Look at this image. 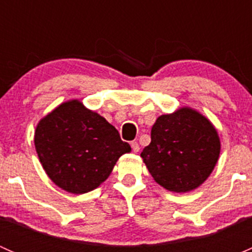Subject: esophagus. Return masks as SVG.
<instances>
[{"mask_svg":"<svg viewBox=\"0 0 252 252\" xmlns=\"http://www.w3.org/2000/svg\"><path fill=\"white\" fill-rule=\"evenodd\" d=\"M130 146H131V150H133L134 152H139V150H140V146H139V144L136 141H131Z\"/></svg>","mask_w":252,"mask_h":252,"instance_id":"1","label":"esophagus"}]
</instances>
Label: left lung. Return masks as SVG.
<instances>
[{"label":"left lung","instance_id":"8db88e82","mask_svg":"<svg viewBox=\"0 0 252 252\" xmlns=\"http://www.w3.org/2000/svg\"><path fill=\"white\" fill-rule=\"evenodd\" d=\"M220 152L215 126L196 110L180 107L156 119L151 142L140 156L157 184L168 191L188 192L210 177Z\"/></svg>","mask_w":252,"mask_h":252}]
</instances>
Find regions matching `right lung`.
Listing matches in <instances>:
<instances>
[{"mask_svg": "<svg viewBox=\"0 0 252 252\" xmlns=\"http://www.w3.org/2000/svg\"><path fill=\"white\" fill-rule=\"evenodd\" d=\"M34 144L48 178L77 195L100 187L119 157L131 151L112 124L79 100L65 101L40 119Z\"/></svg>", "mask_w": 252, "mask_h": 252, "instance_id": "1", "label": "right lung"}]
</instances>
